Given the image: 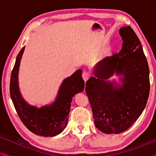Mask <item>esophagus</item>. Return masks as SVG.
<instances>
[{"instance_id":"esophagus-1","label":"esophagus","mask_w":156,"mask_h":156,"mask_svg":"<svg viewBox=\"0 0 156 156\" xmlns=\"http://www.w3.org/2000/svg\"><path fill=\"white\" fill-rule=\"evenodd\" d=\"M89 77H90V73H89L88 71H84L83 73V78L84 81L86 82L87 80L89 79Z\"/></svg>"}]
</instances>
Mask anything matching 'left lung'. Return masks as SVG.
<instances>
[{
	"instance_id": "1",
	"label": "left lung",
	"mask_w": 156,
	"mask_h": 156,
	"mask_svg": "<svg viewBox=\"0 0 156 156\" xmlns=\"http://www.w3.org/2000/svg\"><path fill=\"white\" fill-rule=\"evenodd\" d=\"M119 53L101 59L86 82L96 127L104 133H121L141 116L150 94V72L141 42L130 26L119 29ZM122 76V84L107 80Z\"/></svg>"
}]
</instances>
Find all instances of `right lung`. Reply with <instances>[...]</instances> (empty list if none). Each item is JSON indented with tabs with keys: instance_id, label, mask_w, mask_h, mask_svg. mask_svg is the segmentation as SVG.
<instances>
[{
	"instance_id": "right-lung-1",
	"label": "right lung",
	"mask_w": 156,
	"mask_h": 156,
	"mask_svg": "<svg viewBox=\"0 0 156 156\" xmlns=\"http://www.w3.org/2000/svg\"><path fill=\"white\" fill-rule=\"evenodd\" d=\"M24 49L25 46L17 55L12 71L10 96L12 102L22 122L31 132L45 137L57 136L68 125L73 97L84 90L85 82L82 77V70H77L65 79L53 103L40 108L30 105L22 97L18 86L19 67Z\"/></svg>"
}]
</instances>
